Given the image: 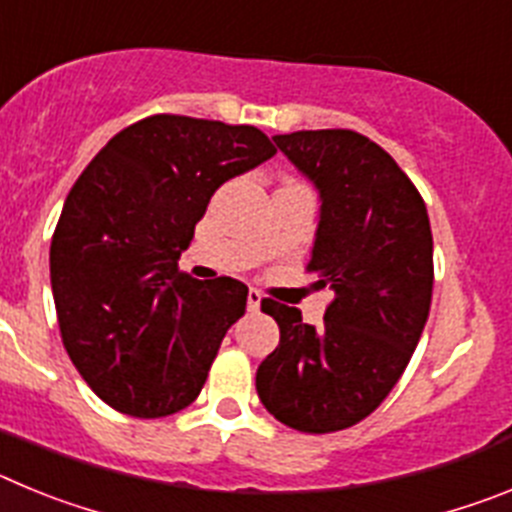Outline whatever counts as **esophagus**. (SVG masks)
Listing matches in <instances>:
<instances>
[{
    "mask_svg": "<svg viewBox=\"0 0 512 512\" xmlns=\"http://www.w3.org/2000/svg\"><path fill=\"white\" fill-rule=\"evenodd\" d=\"M246 305H248V310H251V312L259 310V307H261V292H259V289H248Z\"/></svg>",
    "mask_w": 512,
    "mask_h": 512,
    "instance_id": "34e87169",
    "label": "esophagus"
}]
</instances>
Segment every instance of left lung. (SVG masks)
I'll return each mask as SVG.
<instances>
[{"label":"left lung","instance_id":"left-lung-1","mask_svg":"<svg viewBox=\"0 0 512 512\" xmlns=\"http://www.w3.org/2000/svg\"><path fill=\"white\" fill-rule=\"evenodd\" d=\"M274 143L320 194L307 274L336 300L323 328L302 323L297 307L261 302L279 346L261 361L256 392L295 431H343L379 408L418 346L433 292L431 220L395 158L354 130Z\"/></svg>","mask_w":512,"mask_h":512}]
</instances>
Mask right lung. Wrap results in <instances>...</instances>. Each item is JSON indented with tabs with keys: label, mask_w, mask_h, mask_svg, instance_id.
Masks as SVG:
<instances>
[{
	"label": "right lung",
	"mask_w": 512,
	"mask_h": 512,
	"mask_svg": "<svg viewBox=\"0 0 512 512\" xmlns=\"http://www.w3.org/2000/svg\"><path fill=\"white\" fill-rule=\"evenodd\" d=\"M277 153L253 125L153 115L81 171L51 241L63 346L110 408L164 418L192 405L248 287L179 271L210 197Z\"/></svg>",
	"instance_id": "1"
}]
</instances>
